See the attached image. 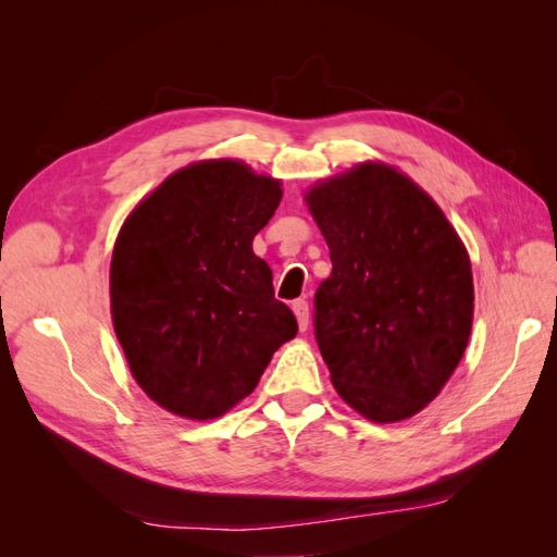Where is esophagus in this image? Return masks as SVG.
Returning a JSON list of instances; mask_svg holds the SVG:
<instances>
[{"label":"esophagus","instance_id":"obj_1","mask_svg":"<svg viewBox=\"0 0 557 557\" xmlns=\"http://www.w3.org/2000/svg\"><path fill=\"white\" fill-rule=\"evenodd\" d=\"M293 311L297 315V323H299V330L305 332L309 327V305L305 299H295L293 301Z\"/></svg>","mask_w":557,"mask_h":557}]
</instances>
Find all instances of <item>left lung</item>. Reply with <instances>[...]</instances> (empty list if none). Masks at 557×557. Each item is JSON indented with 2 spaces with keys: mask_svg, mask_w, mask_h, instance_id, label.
<instances>
[{
  "mask_svg": "<svg viewBox=\"0 0 557 557\" xmlns=\"http://www.w3.org/2000/svg\"><path fill=\"white\" fill-rule=\"evenodd\" d=\"M330 246L315 339L334 391L372 423L423 411L460 364L474 276L460 234L397 166L367 160L305 193Z\"/></svg>",
  "mask_w": 557,
  "mask_h": 557,
  "instance_id": "1",
  "label": "left lung"
}]
</instances>
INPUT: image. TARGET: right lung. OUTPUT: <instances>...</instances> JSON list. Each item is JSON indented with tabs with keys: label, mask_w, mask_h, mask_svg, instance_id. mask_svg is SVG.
Wrapping results in <instances>:
<instances>
[{
	"label": "right lung",
	"mask_w": 557,
	"mask_h": 557,
	"mask_svg": "<svg viewBox=\"0 0 557 557\" xmlns=\"http://www.w3.org/2000/svg\"><path fill=\"white\" fill-rule=\"evenodd\" d=\"M281 181L232 158L166 176L129 211L111 256V320L134 381L158 407L213 420L248 397L297 320L252 239Z\"/></svg>",
	"instance_id": "1"
}]
</instances>
